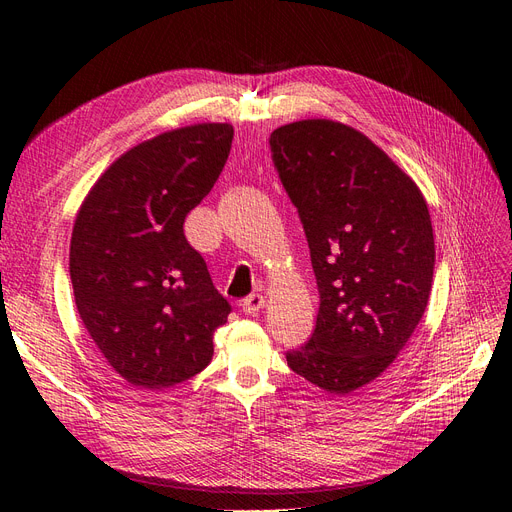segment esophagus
Masks as SVG:
<instances>
[{
  "instance_id": "obj_1",
  "label": "esophagus",
  "mask_w": 512,
  "mask_h": 512,
  "mask_svg": "<svg viewBox=\"0 0 512 512\" xmlns=\"http://www.w3.org/2000/svg\"><path fill=\"white\" fill-rule=\"evenodd\" d=\"M241 309L245 314H250V316H254V314H258L262 307H265V297H262V294H250V297H245L241 303Z\"/></svg>"
}]
</instances>
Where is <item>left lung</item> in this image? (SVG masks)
<instances>
[{"label": "left lung", "instance_id": "1", "mask_svg": "<svg viewBox=\"0 0 512 512\" xmlns=\"http://www.w3.org/2000/svg\"><path fill=\"white\" fill-rule=\"evenodd\" d=\"M269 145L320 292L316 329L286 361L348 395L395 361L425 314L436 265L429 209L404 170L344 123L294 121Z\"/></svg>", "mask_w": 512, "mask_h": 512}]
</instances>
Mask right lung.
Instances as JSON below:
<instances>
[{
  "label": "right lung",
  "mask_w": 512,
  "mask_h": 512,
  "mask_svg": "<svg viewBox=\"0 0 512 512\" xmlns=\"http://www.w3.org/2000/svg\"><path fill=\"white\" fill-rule=\"evenodd\" d=\"M232 134L230 123H196L132 147L76 213V309L108 365L141 389H168L203 371L230 314L183 222L218 181Z\"/></svg>",
  "instance_id": "obj_1"
}]
</instances>
